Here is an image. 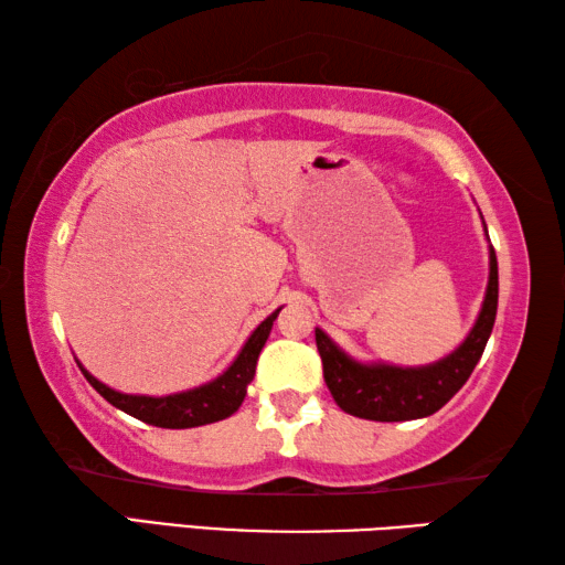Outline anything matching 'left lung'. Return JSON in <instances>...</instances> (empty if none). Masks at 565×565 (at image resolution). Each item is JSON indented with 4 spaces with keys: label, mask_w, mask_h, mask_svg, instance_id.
<instances>
[{
    "label": "left lung",
    "mask_w": 565,
    "mask_h": 565,
    "mask_svg": "<svg viewBox=\"0 0 565 565\" xmlns=\"http://www.w3.org/2000/svg\"><path fill=\"white\" fill-rule=\"evenodd\" d=\"M495 309H499V262H495L493 246H489V286H486L481 313H478L471 333L454 353L428 363V366L414 369L391 366V363H361L353 361L327 333L317 329L323 381L339 408L351 416L369 420H411L431 416L448 404L473 374L493 331Z\"/></svg>",
    "instance_id": "1"
}]
</instances>
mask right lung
I'll return each mask as SVG.
<instances>
[{
    "label": "right lung",
    "instance_id": "right-lung-1",
    "mask_svg": "<svg viewBox=\"0 0 565 565\" xmlns=\"http://www.w3.org/2000/svg\"><path fill=\"white\" fill-rule=\"evenodd\" d=\"M281 309H276L271 317H266L259 327L254 329L252 337L246 339L244 349L238 351L232 366H228L222 376H216L209 384H202L196 388L181 391V394L169 396H134L114 391L107 384H102L99 379H94L87 369H79L84 379L99 391V394L109 401L111 406H117L124 414L145 420V424L159 426V428H194L204 424H214V420L228 418L242 406L246 396V386L252 384L256 374V361L264 349L266 339H269L271 327Z\"/></svg>",
    "mask_w": 565,
    "mask_h": 565
}]
</instances>
